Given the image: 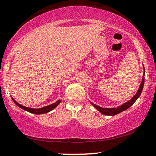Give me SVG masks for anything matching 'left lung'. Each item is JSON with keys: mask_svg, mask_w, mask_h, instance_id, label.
<instances>
[{"mask_svg": "<svg viewBox=\"0 0 156 156\" xmlns=\"http://www.w3.org/2000/svg\"><path fill=\"white\" fill-rule=\"evenodd\" d=\"M144 76H142V80L141 82V84H140V88H139L137 92H136V94H135L134 96L130 99V100L128 101L127 102L124 103V104L121 105V106H119V108H103L98 105H97L94 104V103H92V102H91V105H92L97 109V110H98L99 111L101 112V113L104 114V115H117V114L120 113V112H121L124 111V110H127V109L130 108V107L132 106L135 102H136V99L139 98V97H140V94H141L142 89H143V86H144Z\"/></svg>", "mask_w": 156, "mask_h": 156, "instance_id": "left-lung-1", "label": "left lung"}]
</instances>
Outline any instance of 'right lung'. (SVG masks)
Segmentation results:
<instances>
[{
	"instance_id": "obj_1",
	"label": "right lung",
	"mask_w": 156,
	"mask_h": 156,
	"mask_svg": "<svg viewBox=\"0 0 156 156\" xmlns=\"http://www.w3.org/2000/svg\"><path fill=\"white\" fill-rule=\"evenodd\" d=\"M12 99H13V101H14V102L15 103V104H16L18 107H20V108L23 109V110H26V111H27L29 112H31V113L37 114V115H40V114H44V113H46V112H50L51 110H52L53 109L55 108L56 107H57L58 105H59V103L61 102V100H58L55 103H53V104L49 105H48V106L44 107V108H42L34 109V108H27V107H24L23 105H22L19 104V103L17 102H16V101H15L13 98H12Z\"/></svg>"
}]
</instances>
